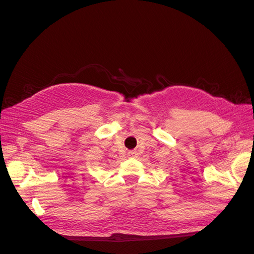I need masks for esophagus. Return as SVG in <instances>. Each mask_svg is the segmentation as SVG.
Wrapping results in <instances>:
<instances>
[{
	"instance_id": "obj_1",
	"label": "esophagus",
	"mask_w": 254,
	"mask_h": 254,
	"mask_svg": "<svg viewBox=\"0 0 254 254\" xmlns=\"http://www.w3.org/2000/svg\"><path fill=\"white\" fill-rule=\"evenodd\" d=\"M128 155H129L130 157H135V156H136V152H135V151H129Z\"/></svg>"
}]
</instances>
